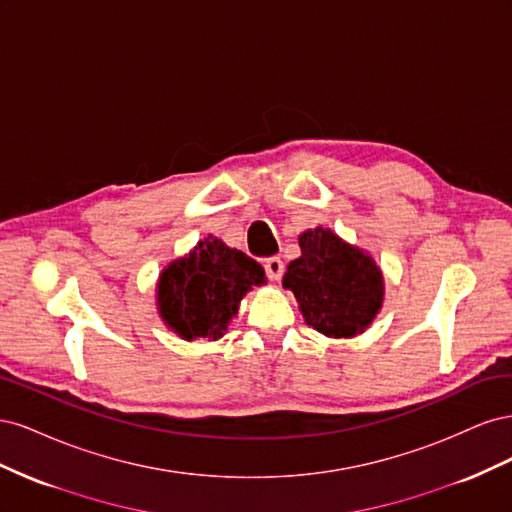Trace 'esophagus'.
I'll return each mask as SVG.
<instances>
[{
	"label": "esophagus",
	"mask_w": 512,
	"mask_h": 512,
	"mask_svg": "<svg viewBox=\"0 0 512 512\" xmlns=\"http://www.w3.org/2000/svg\"><path fill=\"white\" fill-rule=\"evenodd\" d=\"M265 273H267L269 280L280 282L282 275H284V262H282L280 258H277V256L267 258V260H265Z\"/></svg>",
	"instance_id": "1"
}]
</instances>
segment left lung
Instances as JSON below:
<instances>
[{"label":"left lung","mask_w":512,"mask_h":512,"mask_svg":"<svg viewBox=\"0 0 512 512\" xmlns=\"http://www.w3.org/2000/svg\"><path fill=\"white\" fill-rule=\"evenodd\" d=\"M301 256L284 275V288L297 297L305 322L329 337H352L374 320L382 305V273L361 250L331 230H307Z\"/></svg>","instance_id":"8db88e82"}]
</instances>
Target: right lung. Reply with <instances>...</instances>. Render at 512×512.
Returning a JSON list of instances; mask_svg holds the SVG:
<instances>
[{"label": "right lung", "mask_w": 512, "mask_h": 512, "mask_svg": "<svg viewBox=\"0 0 512 512\" xmlns=\"http://www.w3.org/2000/svg\"><path fill=\"white\" fill-rule=\"evenodd\" d=\"M265 284V271L247 254L207 239L170 265L158 286L160 314L183 339H218L252 286Z\"/></svg>", "instance_id": "right-lung-1"}]
</instances>
